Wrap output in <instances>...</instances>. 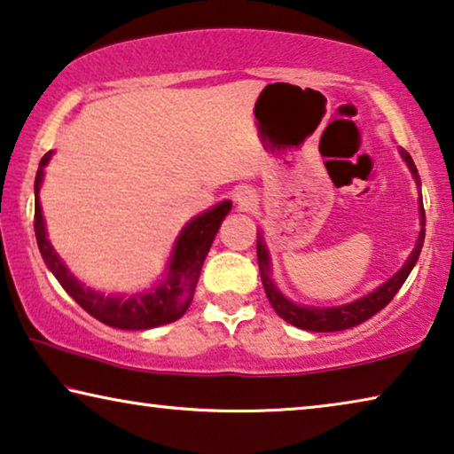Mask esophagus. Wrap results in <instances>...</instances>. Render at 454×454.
<instances>
[{
  "instance_id": "1",
  "label": "esophagus",
  "mask_w": 454,
  "mask_h": 454,
  "mask_svg": "<svg viewBox=\"0 0 454 454\" xmlns=\"http://www.w3.org/2000/svg\"><path fill=\"white\" fill-rule=\"evenodd\" d=\"M234 201L239 204V207H250L254 206V192L247 185H240L234 189Z\"/></svg>"
}]
</instances>
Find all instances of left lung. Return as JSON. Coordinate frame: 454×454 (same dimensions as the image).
I'll list each match as a JSON object with an SVG mask.
<instances>
[{"instance_id":"1","label":"left lung","mask_w":454,"mask_h":454,"mask_svg":"<svg viewBox=\"0 0 454 454\" xmlns=\"http://www.w3.org/2000/svg\"><path fill=\"white\" fill-rule=\"evenodd\" d=\"M402 159L408 165L411 177H414L416 185L420 187V175H418V168L411 160L410 153H405L403 148H400ZM418 212H420V234H418L416 247L411 250L408 261L403 262V267L397 270L394 277H389L383 286H379L375 292H371L367 295L358 297V300L350 301V303H342V306H333V308H314V306H300L292 300H287L286 295L279 292V287L275 286L273 279H270V256L265 240H262V234H259V240H256V256H259V269H261V281L262 287H265V294L269 297V303L273 306V309L279 314L283 320L292 324V326H297L301 330H309V333H340V330L358 326V324L369 320L371 316H375L377 312L387 306V303L394 300L395 294L400 292V287L408 279V275L411 273V269L418 262V256H420V250L424 245V226H426V215H424V206H422V195L418 200Z\"/></svg>"}]
</instances>
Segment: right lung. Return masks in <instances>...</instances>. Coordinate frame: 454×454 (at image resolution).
Here are the masks:
<instances>
[{"mask_svg":"<svg viewBox=\"0 0 454 454\" xmlns=\"http://www.w3.org/2000/svg\"><path fill=\"white\" fill-rule=\"evenodd\" d=\"M52 151H49L40 159L36 181H34V232L40 254L46 262V267L52 270L57 281L63 289L75 300L87 314L96 320L107 324L112 328L120 330H148L157 328L162 324H171L179 320L187 312L189 303L193 300L195 286H198L201 267L207 256V250L212 247L215 232L226 218L232 201L224 200L215 204L207 212L195 215L181 230L177 240H175L171 256H168L165 275L159 283H154L153 289L132 295H116V294H101L96 289L87 287L81 283L69 267L60 261L57 250L52 248L49 236H46V224L43 207H40L38 192L43 187L44 167L49 165Z\"/></svg>","mask_w":454,"mask_h":454,"instance_id":"add662e5","label":"right lung"}]
</instances>
